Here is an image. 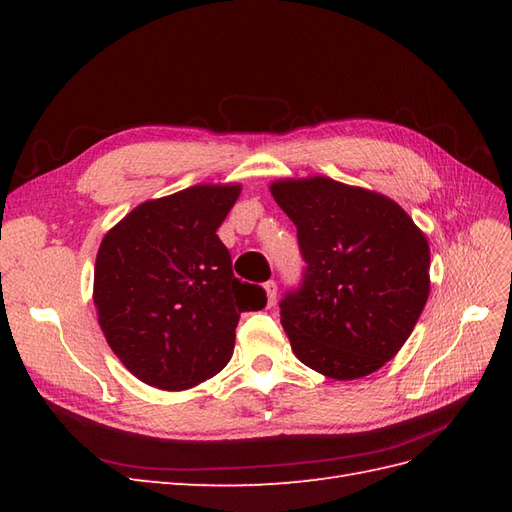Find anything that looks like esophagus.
Returning a JSON list of instances; mask_svg holds the SVG:
<instances>
[{"label": "esophagus", "instance_id": "esophagus-1", "mask_svg": "<svg viewBox=\"0 0 512 512\" xmlns=\"http://www.w3.org/2000/svg\"><path fill=\"white\" fill-rule=\"evenodd\" d=\"M265 292H267V303L273 305V303H275V294H277V284H275L273 280H269V282L265 284Z\"/></svg>", "mask_w": 512, "mask_h": 512}]
</instances>
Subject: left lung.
Here are the masks:
<instances>
[{"mask_svg": "<svg viewBox=\"0 0 512 512\" xmlns=\"http://www.w3.org/2000/svg\"><path fill=\"white\" fill-rule=\"evenodd\" d=\"M297 226L303 282L280 301L297 359L333 380L374 374L429 297V245L395 200L329 177L271 185Z\"/></svg>", "mask_w": 512, "mask_h": 512, "instance_id": "left-lung-1", "label": "left lung"}]
</instances>
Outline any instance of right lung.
<instances>
[{
  "mask_svg": "<svg viewBox=\"0 0 512 512\" xmlns=\"http://www.w3.org/2000/svg\"><path fill=\"white\" fill-rule=\"evenodd\" d=\"M239 185H192L132 209L104 235L94 303L108 346L132 374L164 391L192 389L226 367L241 312L267 294L232 273L215 235Z\"/></svg>",
  "mask_w": 512,
  "mask_h": 512,
  "instance_id": "obj_1",
  "label": "right lung"
}]
</instances>
